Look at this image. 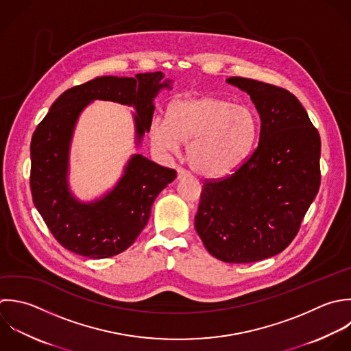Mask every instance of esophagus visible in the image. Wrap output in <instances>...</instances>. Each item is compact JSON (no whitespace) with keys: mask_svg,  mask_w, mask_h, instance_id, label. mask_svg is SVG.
<instances>
[{"mask_svg":"<svg viewBox=\"0 0 351 351\" xmlns=\"http://www.w3.org/2000/svg\"><path fill=\"white\" fill-rule=\"evenodd\" d=\"M190 173L187 172V171H184V169H178V180H180V179H184V178H187Z\"/></svg>","mask_w":351,"mask_h":351,"instance_id":"obj_1","label":"esophagus"}]
</instances>
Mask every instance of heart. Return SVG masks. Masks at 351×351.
<instances>
[{
    "instance_id": "b5f03b06",
    "label": "heart",
    "mask_w": 351,
    "mask_h": 351,
    "mask_svg": "<svg viewBox=\"0 0 351 351\" xmlns=\"http://www.w3.org/2000/svg\"><path fill=\"white\" fill-rule=\"evenodd\" d=\"M258 121L243 105L205 95L173 101L167 121L154 119L149 128L152 145L162 153L187 146V161L205 178H223L237 171L250 154Z\"/></svg>"
}]
</instances>
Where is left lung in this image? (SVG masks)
<instances>
[{
  "label": "left lung",
  "mask_w": 351,
  "mask_h": 351,
  "mask_svg": "<svg viewBox=\"0 0 351 351\" xmlns=\"http://www.w3.org/2000/svg\"><path fill=\"white\" fill-rule=\"evenodd\" d=\"M227 83L256 105L258 145L231 176L204 183L194 226L213 257L246 264L279 254L298 234L319 193L322 141L290 91L241 76Z\"/></svg>",
  "instance_id": "8db88e82"
}]
</instances>
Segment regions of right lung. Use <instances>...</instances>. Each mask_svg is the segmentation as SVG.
<instances>
[{
	"mask_svg": "<svg viewBox=\"0 0 351 351\" xmlns=\"http://www.w3.org/2000/svg\"><path fill=\"white\" fill-rule=\"evenodd\" d=\"M172 83L162 72L95 77L64 91L38 124L29 147L32 201L66 250L94 260L124 252L147 224L157 195L176 178L175 169L134 154L112 190L95 201H79L69 190L68 172L71 141L80 113L95 99L134 106L139 145L152 124L154 98Z\"/></svg>",
	"mask_w": 351,
	"mask_h": 351,
	"instance_id": "add662e5",
	"label": "right lung"
}]
</instances>
